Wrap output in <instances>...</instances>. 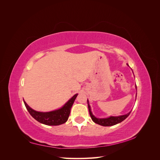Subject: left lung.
Returning a JSON list of instances; mask_svg holds the SVG:
<instances>
[{"label": "left lung", "instance_id": "8db88e82", "mask_svg": "<svg viewBox=\"0 0 160 160\" xmlns=\"http://www.w3.org/2000/svg\"><path fill=\"white\" fill-rule=\"evenodd\" d=\"M136 89H137V87H136ZM88 108H89V114H90V116H91L92 120H93L95 123H98L100 125H102V126H112V125H114L118 124L120 122H122L124 119H125L128 117L129 115L131 113V111H130L129 113H128L126 115L118 116V117H112V116H111V117H109L108 118L99 119V118H96L95 116L92 114L88 100Z\"/></svg>", "mask_w": 160, "mask_h": 160}]
</instances>
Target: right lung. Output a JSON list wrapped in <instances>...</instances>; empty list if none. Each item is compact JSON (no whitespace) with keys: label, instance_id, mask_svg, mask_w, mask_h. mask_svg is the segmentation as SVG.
<instances>
[{"label":"right lung","instance_id":"obj_1","mask_svg":"<svg viewBox=\"0 0 160 160\" xmlns=\"http://www.w3.org/2000/svg\"><path fill=\"white\" fill-rule=\"evenodd\" d=\"M78 94L75 95L70 99L62 108L50 112H38L31 109L24 101V103L28 113L37 122L47 125H59L65 123L69 118L71 108Z\"/></svg>","mask_w":160,"mask_h":160}]
</instances>
